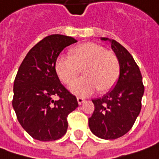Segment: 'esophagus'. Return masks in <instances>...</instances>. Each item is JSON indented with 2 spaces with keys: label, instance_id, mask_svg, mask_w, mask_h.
<instances>
[{
  "label": "esophagus",
  "instance_id": "34e87169",
  "mask_svg": "<svg viewBox=\"0 0 159 159\" xmlns=\"http://www.w3.org/2000/svg\"><path fill=\"white\" fill-rule=\"evenodd\" d=\"M76 99H77V102H78V104H79V105H82V104H83V103L85 101L84 98H80V97H78Z\"/></svg>",
  "mask_w": 159,
  "mask_h": 159
}]
</instances>
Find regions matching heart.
Segmentation results:
<instances>
[{"label": "heart", "instance_id": "1", "mask_svg": "<svg viewBox=\"0 0 159 159\" xmlns=\"http://www.w3.org/2000/svg\"><path fill=\"white\" fill-rule=\"evenodd\" d=\"M84 76L75 80L69 87L70 91L79 97L91 95L97 89L101 92L111 90L120 75L117 57L111 52L92 42H87L72 48L69 56H59L54 69L63 84H70L80 69Z\"/></svg>", "mask_w": 159, "mask_h": 159}]
</instances>
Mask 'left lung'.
Returning a JSON list of instances; mask_svg holds the SVG:
<instances>
[{
	"label": "left lung",
	"instance_id": "left-lung-1",
	"mask_svg": "<svg viewBox=\"0 0 159 159\" xmlns=\"http://www.w3.org/2000/svg\"><path fill=\"white\" fill-rule=\"evenodd\" d=\"M100 39L110 42L119 61L120 75L112 90L92 99L95 109L89 118V127L98 137L112 140L127 134L133 127L142 108L144 86L139 68L129 51L113 39Z\"/></svg>",
	"mask_w": 159,
	"mask_h": 159
}]
</instances>
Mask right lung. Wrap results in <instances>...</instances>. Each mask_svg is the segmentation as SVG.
<instances>
[{
	"label": "right lung",
	"instance_id": "1",
	"mask_svg": "<svg viewBox=\"0 0 159 159\" xmlns=\"http://www.w3.org/2000/svg\"><path fill=\"white\" fill-rule=\"evenodd\" d=\"M76 40L68 36H47L30 49L14 82V108L17 120L31 137L48 142L67 132V117L78 107L76 98L63 86L54 64L65 47ZM59 99L54 101L53 97Z\"/></svg>",
	"mask_w": 159,
	"mask_h": 159
}]
</instances>
